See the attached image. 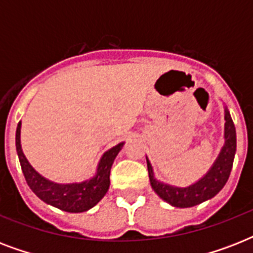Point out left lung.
<instances>
[{
	"instance_id": "left-lung-1",
	"label": "left lung",
	"mask_w": 253,
	"mask_h": 253,
	"mask_svg": "<svg viewBox=\"0 0 253 253\" xmlns=\"http://www.w3.org/2000/svg\"><path fill=\"white\" fill-rule=\"evenodd\" d=\"M224 146L220 150L219 156L216 158L210 170L200 181H197L196 184L190 185L188 188H177L156 180L151 163L146 158L151 186L162 200L174 208H192L210 200L222 190L230 177L236 152L235 126L227 109H224Z\"/></svg>"
}]
</instances>
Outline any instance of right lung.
Listing matches in <instances>:
<instances>
[{
  "label": "right lung",
  "instance_id": "obj_1",
  "mask_svg": "<svg viewBox=\"0 0 253 253\" xmlns=\"http://www.w3.org/2000/svg\"><path fill=\"white\" fill-rule=\"evenodd\" d=\"M123 143L106 151L97 167V173L90 180L79 184H56L47 180L30 166L22 152L21 122L18 123L15 132V147L21 163L22 172L30 189L45 204L52 205L67 212H83L98 204L106 194L110 186V169L114 159L122 148Z\"/></svg>",
  "mask_w": 253,
  "mask_h": 253
}]
</instances>
